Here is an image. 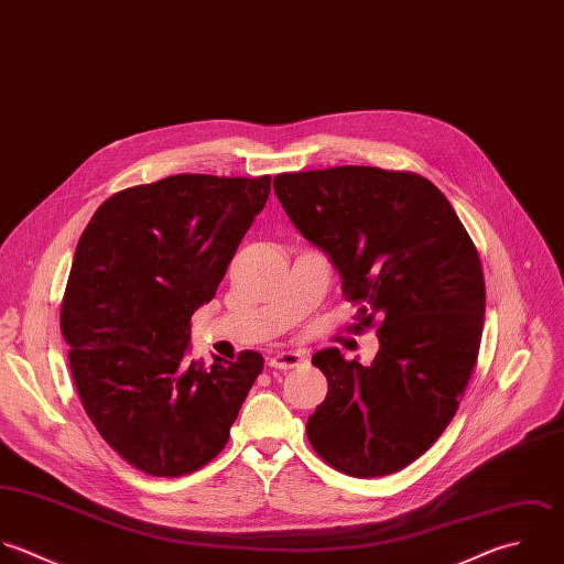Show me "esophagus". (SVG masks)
<instances>
[{
	"mask_svg": "<svg viewBox=\"0 0 564 564\" xmlns=\"http://www.w3.org/2000/svg\"><path fill=\"white\" fill-rule=\"evenodd\" d=\"M305 360L307 358L301 351H279V354L268 358V367H272V369H294V367L303 365Z\"/></svg>",
	"mask_w": 564,
	"mask_h": 564,
	"instance_id": "esophagus-1",
	"label": "esophagus"
}]
</instances>
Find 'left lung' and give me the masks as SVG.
<instances>
[{
  "label": "left lung",
  "instance_id": "1",
  "mask_svg": "<svg viewBox=\"0 0 564 564\" xmlns=\"http://www.w3.org/2000/svg\"><path fill=\"white\" fill-rule=\"evenodd\" d=\"M274 193L338 270L356 321H382L371 365L336 347L312 358L329 389L307 420L310 444L351 477L398 473L446 431L475 369L486 314L479 252L444 193L415 173H283Z\"/></svg>",
  "mask_w": 564,
  "mask_h": 564
}]
</instances>
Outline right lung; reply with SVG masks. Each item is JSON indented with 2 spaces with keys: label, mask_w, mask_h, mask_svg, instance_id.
Segmentation results:
<instances>
[{
  "label": "right lung",
  "mask_w": 564,
  "mask_h": 564,
  "mask_svg": "<svg viewBox=\"0 0 564 564\" xmlns=\"http://www.w3.org/2000/svg\"><path fill=\"white\" fill-rule=\"evenodd\" d=\"M268 195L270 175H171L111 195L78 239L61 305L72 378L100 437L147 475L217 457L263 369L257 351L204 365L188 345Z\"/></svg>",
  "instance_id": "obj_1"
}]
</instances>
